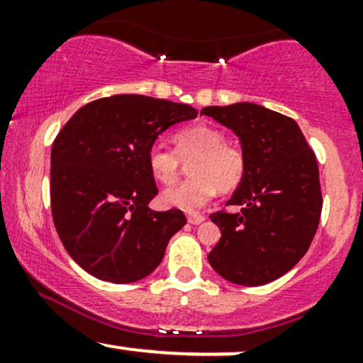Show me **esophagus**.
Segmentation results:
<instances>
[{
    "mask_svg": "<svg viewBox=\"0 0 363 363\" xmlns=\"http://www.w3.org/2000/svg\"><path fill=\"white\" fill-rule=\"evenodd\" d=\"M187 222L191 225H199L205 222V215L201 213H187Z\"/></svg>",
    "mask_w": 363,
    "mask_h": 363,
    "instance_id": "34e87169",
    "label": "esophagus"
}]
</instances>
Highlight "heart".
Here are the masks:
<instances>
[{
	"instance_id": "obj_1",
	"label": "heart",
	"mask_w": 363,
	"mask_h": 363,
	"mask_svg": "<svg viewBox=\"0 0 363 363\" xmlns=\"http://www.w3.org/2000/svg\"><path fill=\"white\" fill-rule=\"evenodd\" d=\"M176 150L150 148L148 169L160 184H174L181 174L182 162H189V177L162 194L165 206L194 211L213 198L216 189H235L245 174L244 152L223 140L220 129L208 124H193L174 135Z\"/></svg>"
}]
</instances>
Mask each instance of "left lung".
I'll return each mask as SVG.
<instances>
[{
	"label": "left lung",
	"instance_id": "8db88e82",
	"mask_svg": "<svg viewBox=\"0 0 363 363\" xmlns=\"http://www.w3.org/2000/svg\"><path fill=\"white\" fill-rule=\"evenodd\" d=\"M239 136L242 182L227 205L240 210L210 216L222 230L208 254L225 280L259 286L290 272L318 230L323 194L314 152L291 118L251 102L201 109Z\"/></svg>",
	"mask_w": 363,
	"mask_h": 363
}]
</instances>
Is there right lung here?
<instances>
[{"instance_id":"obj_1","label":"right lung","mask_w":363,"mask_h":363,"mask_svg":"<svg viewBox=\"0 0 363 363\" xmlns=\"http://www.w3.org/2000/svg\"><path fill=\"white\" fill-rule=\"evenodd\" d=\"M198 111L147 95L94 101L62 126L51 150V211L69 256L86 273L133 283L160 264L181 210L153 211L148 152L165 129Z\"/></svg>"}]
</instances>
